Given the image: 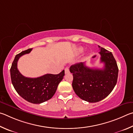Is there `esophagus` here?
<instances>
[{"label": "esophagus", "instance_id": "esophagus-1", "mask_svg": "<svg viewBox=\"0 0 133 133\" xmlns=\"http://www.w3.org/2000/svg\"><path fill=\"white\" fill-rule=\"evenodd\" d=\"M65 74L69 73V69L68 67H66V68H65Z\"/></svg>", "mask_w": 133, "mask_h": 133}]
</instances>
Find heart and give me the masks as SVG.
<instances>
[{
    "label": "heart",
    "mask_w": 133,
    "mask_h": 133,
    "mask_svg": "<svg viewBox=\"0 0 133 133\" xmlns=\"http://www.w3.org/2000/svg\"><path fill=\"white\" fill-rule=\"evenodd\" d=\"M82 51H83V48H79L78 49V50H77V53L80 54V53L82 52Z\"/></svg>",
    "instance_id": "1"
}]
</instances>
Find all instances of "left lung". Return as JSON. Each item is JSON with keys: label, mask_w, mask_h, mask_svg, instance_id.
<instances>
[{"label": "left lung", "mask_w": 133, "mask_h": 133, "mask_svg": "<svg viewBox=\"0 0 133 133\" xmlns=\"http://www.w3.org/2000/svg\"><path fill=\"white\" fill-rule=\"evenodd\" d=\"M99 46L101 62L104 68H90L85 62L72 65L69 71L73 75L72 88L81 99L95 103L106 97L116 85L118 69L112 53Z\"/></svg>", "instance_id": "1"}]
</instances>
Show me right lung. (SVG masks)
<instances>
[{
  "instance_id": "obj_1",
  "label": "right lung",
  "mask_w": 133,
  "mask_h": 133,
  "mask_svg": "<svg viewBox=\"0 0 133 133\" xmlns=\"http://www.w3.org/2000/svg\"><path fill=\"white\" fill-rule=\"evenodd\" d=\"M32 49L16 55L10 68V76L14 88L21 97L31 103L39 104L54 96L58 84L64 78L65 71L63 70L57 75L47 74L35 78L25 77L18 70L17 61L22 55L31 52Z\"/></svg>"
}]
</instances>
